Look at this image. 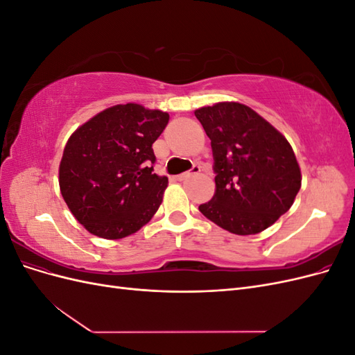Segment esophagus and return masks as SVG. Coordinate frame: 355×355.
Returning a JSON list of instances; mask_svg holds the SVG:
<instances>
[{
	"instance_id": "obj_1",
	"label": "esophagus",
	"mask_w": 355,
	"mask_h": 355,
	"mask_svg": "<svg viewBox=\"0 0 355 355\" xmlns=\"http://www.w3.org/2000/svg\"><path fill=\"white\" fill-rule=\"evenodd\" d=\"M200 170H201V167H200L198 164H194V166H192V168H191V170L185 171V173H182V175H178V176H176V180H185V179H188L189 176L198 173Z\"/></svg>"
}]
</instances>
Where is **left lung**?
I'll list each match as a JSON object with an SVG mask.
<instances>
[{
	"instance_id": "8db88e82",
	"label": "left lung",
	"mask_w": 355,
	"mask_h": 355,
	"mask_svg": "<svg viewBox=\"0 0 355 355\" xmlns=\"http://www.w3.org/2000/svg\"><path fill=\"white\" fill-rule=\"evenodd\" d=\"M211 141L216 192L200 211L237 235L271 227L295 201L300 168L287 139L249 106L222 102L196 111Z\"/></svg>"
}]
</instances>
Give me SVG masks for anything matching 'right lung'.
<instances>
[{
    "label": "right lung",
    "instance_id": "right-lung-1",
    "mask_svg": "<svg viewBox=\"0 0 355 355\" xmlns=\"http://www.w3.org/2000/svg\"><path fill=\"white\" fill-rule=\"evenodd\" d=\"M167 123V112L116 105L69 137L59 167L60 192L90 234L116 240L151 220L168 182L154 173L153 144Z\"/></svg>",
    "mask_w": 355,
    "mask_h": 355
}]
</instances>
